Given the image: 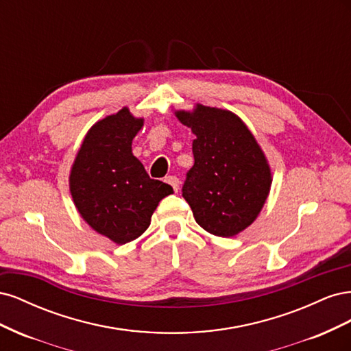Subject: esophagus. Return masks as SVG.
Here are the masks:
<instances>
[{
  "label": "esophagus",
  "mask_w": 351,
  "mask_h": 351,
  "mask_svg": "<svg viewBox=\"0 0 351 351\" xmlns=\"http://www.w3.org/2000/svg\"><path fill=\"white\" fill-rule=\"evenodd\" d=\"M164 182H165L167 184L171 186V187L174 189V192H178L180 182H178V178H177L176 176H167V177H165V180H164Z\"/></svg>",
  "instance_id": "esophagus-1"
}]
</instances>
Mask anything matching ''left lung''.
I'll return each mask as SVG.
<instances>
[{"label": "left lung", "mask_w": 351, "mask_h": 351, "mask_svg": "<svg viewBox=\"0 0 351 351\" xmlns=\"http://www.w3.org/2000/svg\"><path fill=\"white\" fill-rule=\"evenodd\" d=\"M178 121L196 136L195 164L183 196L197 224L218 237H232L253 224L268 199L272 171L261 145L240 117L196 104L176 110Z\"/></svg>", "instance_id": "obj_1"}]
</instances>
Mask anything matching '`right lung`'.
Wrapping results in <instances>:
<instances>
[{
	"label": "right lung",
	"mask_w": 351,
	"mask_h": 351,
	"mask_svg": "<svg viewBox=\"0 0 351 351\" xmlns=\"http://www.w3.org/2000/svg\"><path fill=\"white\" fill-rule=\"evenodd\" d=\"M145 120L123 107L88 130L70 169V193L86 224L117 244L141 237L173 187L147 176L132 152Z\"/></svg>",
	"instance_id": "right-lung-1"
}]
</instances>
